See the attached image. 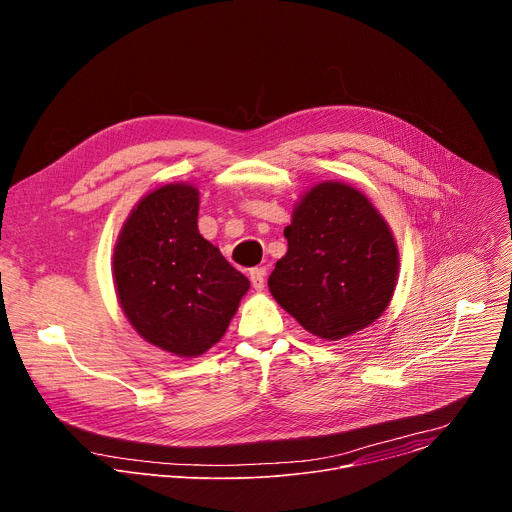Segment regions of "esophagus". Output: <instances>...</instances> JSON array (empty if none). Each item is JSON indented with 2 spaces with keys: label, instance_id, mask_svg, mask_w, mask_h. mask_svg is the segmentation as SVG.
<instances>
[{
  "label": "esophagus",
  "instance_id": "obj_1",
  "mask_svg": "<svg viewBox=\"0 0 512 512\" xmlns=\"http://www.w3.org/2000/svg\"><path fill=\"white\" fill-rule=\"evenodd\" d=\"M249 277H251L253 287H255L257 291H263V287H265V269H263V267H255V269H251Z\"/></svg>",
  "mask_w": 512,
  "mask_h": 512
}]
</instances>
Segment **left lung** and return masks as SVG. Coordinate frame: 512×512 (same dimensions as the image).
Wrapping results in <instances>:
<instances>
[{
	"mask_svg": "<svg viewBox=\"0 0 512 512\" xmlns=\"http://www.w3.org/2000/svg\"><path fill=\"white\" fill-rule=\"evenodd\" d=\"M283 235L287 253L267 285L302 328L340 340L383 316L399 277V247L360 190L336 180L312 186Z\"/></svg>",
	"mask_w": 512,
	"mask_h": 512,
	"instance_id": "left-lung-1",
	"label": "left lung"
}]
</instances>
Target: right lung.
Masks as SVG:
<instances>
[{
  "mask_svg": "<svg viewBox=\"0 0 512 512\" xmlns=\"http://www.w3.org/2000/svg\"><path fill=\"white\" fill-rule=\"evenodd\" d=\"M200 192L186 182L145 194L129 212L113 251L119 306L135 332L182 358L221 340L249 291V279L198 233Z\"/></svg>",
  "mask_w": 512,
  "mask_h": 512,
  "instance_id": "add662e5",
  "label": "right lung"
}]
</instances>
